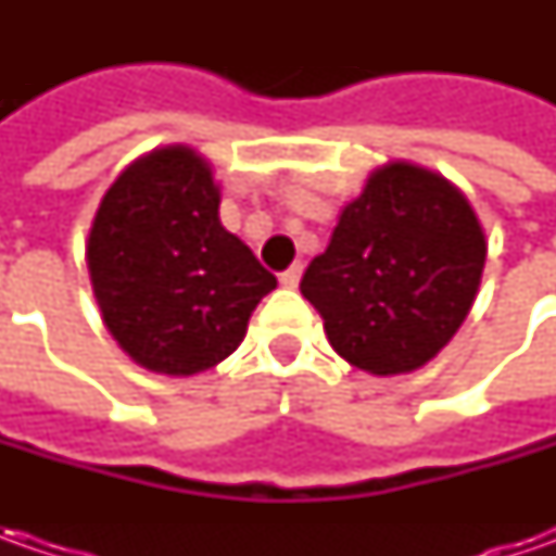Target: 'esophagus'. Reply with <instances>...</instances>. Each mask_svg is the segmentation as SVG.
Listing matches in <instances>:
<instances>
[{
  "mask_svg": "<svg viewBox=\"0 0 556 556\" xmlns=\"http://www.w3.org/2000/svg\"><path fill=\"white\" fill-rule=\"evenodd\" d=\"M300 278H303V266H300V263H296V266H290L288 271H281V285L290 290L300 285Z\"/></svg>",
  "mask_w": 556,
  "mask_h": 556,
  "instance_id": "obj_1",
  "label": "esophagus"
}]
</instances>
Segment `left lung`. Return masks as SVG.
<instances>
[{
    "label": "left lung",
    "mask_w": 556,
    "mask_h": 556,
    "mask_svg": "<svg viewBox=\"0 0 556 556\" xmlns=\"http://www.w3.org/2000/svg\"><path fill=\"white\" fill-rule=\"evenodd\" d=\"M485 231L458 185L390 161L340 210L331 244L300 281L333 353L393 377L424 368L458 333L480 293Z\"/></svg>",
    "instance_id": "obj_1"
}]
</instances>
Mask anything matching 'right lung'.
Masks as SVG:
<instances>
[{
	"label": "right lung",
	"instance_id": "obj_1",
	"mask_svg": "<svg viewBox=\"0 0 556 556\" xmlns=\"http://www.w3.org/2000/svg\"><path fill=\"white\" fill-rule=\"evenodd\" d=\"M223 188L198 148L129 163L98 203L86 266L104 328L136 365L210 371L244 340L275 275L219 219Z\"/></svg>",
	"mask_w": 556,
	"mask_h": 556
}]
</instances>
